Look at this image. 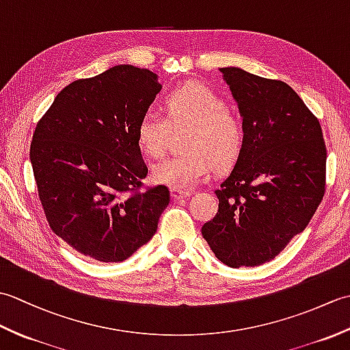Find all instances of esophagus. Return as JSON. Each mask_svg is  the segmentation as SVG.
Instances as JSON below:
<instances>
[{
  "label": "esophagus",
  "instance_id": "34e87169",
  "mask_svg": "<svg viewBox=\"0 0 350 350\" xmlns=\"http://www.w3.org/2000/svg\"><path fill=\"white\" fill-rule=\"evenodd\" d=\"M191 196H192V192H189V191H179V189L171 191V197H173V200H183V198H188Z\"/></svg>",
  "mask_w": 350,
  "mask_h": 350
}]
</instances>
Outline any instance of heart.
Masks as SVG:
<instances>
[{
    "label": "heart",
    "instance_id": "1",
    "mask_svg": "<svg viewBox=\"0 0 350 350\" xmlns=\"http://www.w3.org/2000/svg\"><path fill=\"white\" fill-rule=\"evenodd\" d=\"M165 114L146 111L137 126L141 150L158 159L165 154L170 129L189 128L187 153L152 167V179L179 191H189L206 180L215 167L227 168L242 152L245 129L226 100L203 84H188L171 92L163 102Z\"/></svg>",
    "mask_w": 350,
    "mask_h": 350
}]
</instances>
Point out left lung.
Listing matches in <instances>:
<instances>
[{
	"instance_id": "obj_1",
	"label": "left lung",
	"mask_w": 350,
	"mask_h": 350,
	"mask_svg": "<svg viewBox=\"0 0 350 350\" xmlns=\"http://www.w3.org/2000/svg\"><path fill=\"white\" fill-rule=\"evenodd\" d=\"M221 72L245 141L202 234L224 265L252 267L277 257L313 218L326 187V146L317 117L288 84L237 68Z\"/></svg>"
}]
</instances>
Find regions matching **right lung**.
<instances>
[{
    "label": "right lung",
    "mask_w": 350,
    "mask_h": 350,
    "mask_svg": "<svg viewBox=\"0 0 350 350\" xmlns=\"http://www.w3.org/2000/svg\"><path fill=\"white\" fill-rule=\"evenodd\" d=\"M159 92L156 73L114 66L64 87L37 122L29 159L42 209L81 254L123 262L156 233L170 191L144 187L137 126Z\"/></svg>",
    "instance_id": "right-lung-1"
}]
</instances>
